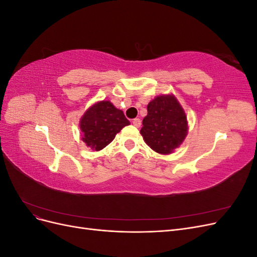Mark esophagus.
<instances>
[{
    "label": "esophagus",
    "mask_w": 257,
    "mask_h": 257,
    "mask_svg": "<svg viewBox=\"0 0 257 257\" xmlns=\"http://www.w3.org/2000/svg\"><path fill=\"white\" fill-rule=\"evenodd\" d=\"M133 124H134V126H136V127H139L141 126V124H142V121H141V119H138V118H136V119H134L133 121Z\"/></svg>",
    "instance_id": "obj_1"
}]
</instances>
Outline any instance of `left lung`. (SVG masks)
<instances>
[{
	"instance_id": "obj_1",
	"label": "left lung",
	"mask_w": 257,
	"mask_h": 257,
	"mask_svg": "<svg viewBox=\"0 0 257 257\" xmlns=\"http://www.w3.org/2000/svg\"><path fill=\"white\" fill-rule=\"evenodd\" d=\"M141 134L152 150L172 153L188 134V120L181 105L173 94L157 96L147 106Z\"/></svg>"
}]
</instances>
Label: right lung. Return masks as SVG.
I'll list each match as a JSON object with an SVG mask.
<instances>
[{"label":"right lung","instance_id":"right-lung-1","mask_svg":"<svg viewBox=\"0 0 257 257\" xmlns=\"http://www.w3.org/2000/svg\"><path fill=\"white\" fill-rule=\"evenodd\" d=\"M130 124L123 111L109 100L92 105L80 119L82 142L91 150L99 151L109 145L116 133Z\"/></svg>","mask_w":257,"mask_h":257}]
</instances>
